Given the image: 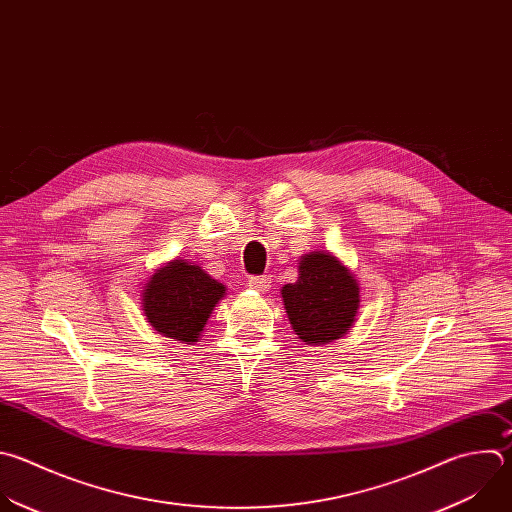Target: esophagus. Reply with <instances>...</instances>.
I'll return each instance as SVG.
<instances>
[{"instance_id":"34e87169","label":"esophagus","mask_w":512,"mask_h":512,"mask_svg":"<svg viewBox=\"0 0 512 512\" xmlns=\"http://www.w3.org/2000/svg\"><path fill=\"white\" fill-rule=\"evenodd\" d=\"M249 287L259 291V293H265L269 291L271 287V277L269 275H255V277H249Z\"/></svg>"}]
</instances>
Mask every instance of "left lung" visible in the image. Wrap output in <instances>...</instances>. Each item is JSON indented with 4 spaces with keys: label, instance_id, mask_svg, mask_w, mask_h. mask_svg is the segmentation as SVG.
<instances>
[{
    "label": "left lung",
    "instance_id": "obj_1",
    "mask_svg": "<svg viewBox=\"0 0 512 512\" xmlns=\"http://www.w3.org/2000/svg\"><path fill=\"white\" fill-rule=\"evenodd\" d=\"M289 321L305 344H329L342 337L360 307L354 275L329 253H311L299 261V277L281 289Z\"/></svg>",
    "mask_w": 512,
    "mask_h": 512
}]
</instances>
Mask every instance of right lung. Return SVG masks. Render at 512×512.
I'll return each mask as SVG.
<instances>
[{
  "instance_id": "1",
  "label": "right lung",
  "mask_w": 512,
  "mask_h": 512,
  "mask_svg": "<svg viewBox=\"0 0 512 512\" xmlns=\"http://www.w3.org/2000/svg\"><path fill=\"white\" fill-rule=\"evenodd\" d=\"M223 295V283L211 279L201 267L177 259L150 277L142 307L158 333L193 344Z\"/></svg>"
}]
</instances>
